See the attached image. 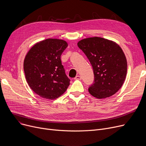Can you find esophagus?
Listing matches in <instances>:
<instances>
[{"instance_id":"esophagus-1","label":"esophagus","mask_w":146,"mask_h":146,"mask_svg":"<svg viewBox=\"0 0 146 146\" xmlns=\"http://www.w3.org/2000/svg\"><path fill=\"white\" fill-rule=\"evenodd\" d=\"M74 79H76V80H81L82 78H81V77H80V76L78 75V76H76Z\"/></svg>"}]
</instances>
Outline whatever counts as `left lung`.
I'll return each instance as SVG.
<instances>
[{
  "instance_id": "obj_1",
  "label": "left lung",
  "mask_w": 146,
  "mask_h": 146,
  "mask_svg": "<svg viewBox=\"0 0 146 146\" xmlns=\"http://www.w3.org/2000/svg\"><path fill=\"white\" fill-rule=\"evenodd\" d=\"M93 67L94 83L89 89L91 95L108 98L119 90L125 81L127 62L124 53L115 42L101 37H90L78 43Z\"/></svg>"
}]
</instances>
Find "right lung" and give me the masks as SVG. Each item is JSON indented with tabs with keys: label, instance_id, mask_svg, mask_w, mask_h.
Listing matches in <instances>:
<instances>
[{
	"label": "right lung",
	"instance_id": "add662e5",
	"mask_svg": "<svg viewBox=\"0 0 146 146\" xmlns=\"http://www.w3.org/2000/svg\"><path fill=\"white\" fill-rule=\"evenodd\" d=\"M67 46L64 40L48 38L36 43L27 52L24 61L25 78L40 96L57 99L70 85L60 58Z\"/></svg>",
	"mask_w": 146,
	"mask_h": 146
}]
</instances>
